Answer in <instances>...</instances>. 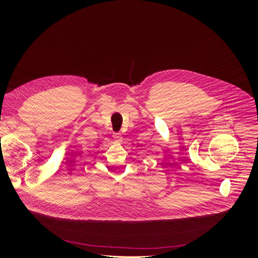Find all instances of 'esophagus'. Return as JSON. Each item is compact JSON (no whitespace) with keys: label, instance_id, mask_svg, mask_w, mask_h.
<instances>
[{"label":"esophagus","instance_id":"34e87169","mask_svg":"<svg viewBox=\"0 0 258 258\" xmlns=\"http://www.w3.org/2000/svg\"><path fill=\"white\" fill-rule=\"evenodd\" d=\"M113 139H114L115 141H117V142H121V141H122V137H121V135H120L119 133L113 134Z\"/></svg>","mask_w":258,"mask_h":258}]
</instances>
